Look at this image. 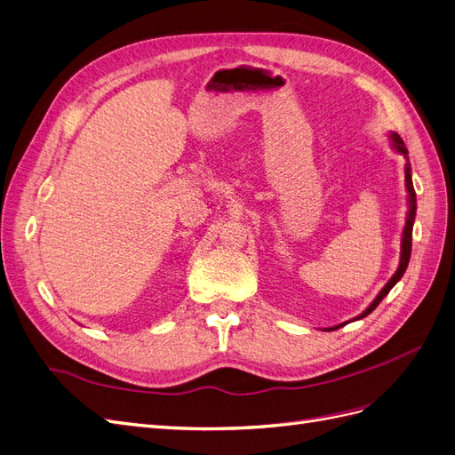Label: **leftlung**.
<instances>
[{"label": "left lung", "mask_w": 455, "mask_h": 455, "mask_svg": "<svg viewBox=\"0 0 455 455\" xmlns=\"http://www.w3.org/2000/svg\"><path fill=\"white\" fill-rule=\"evenodd\" d=\"M389 140H391V148L396 151V154H401L406 159V163H404V184H406V194H408V197H406V201H408V212H406L404 229H403V239H401V261H398V267L393 273V277L387 281V284L381 288L379 294L374 298V301H371V304L359 316H355L353 321L364 319L366 315H370L371 311H374L379 306V301L389 294V291L398 281L403 279V275H404V271L408 267L410 254H411V228H414L416 209H418V204H416V189H414V184H411V169H410V161H408V149H406L403 139L396 132H389ZM343 324H347V323H343ZM343 324H338V326H332V328H324V330H338Z\"/></svg>", "instance_id": "1"}]
</instances>
